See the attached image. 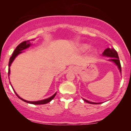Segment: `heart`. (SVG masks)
Wrapping results in <instances>:
<instances>
[{"label":"heart","mask_w":131,"mask_h":131,"mask_svg":"<svg viewBox=\"0 0 131 131\" xmlns=\"http://www.w3.org/2000/svg\"><path fill=\"white\" fill-rule=\"evenodd\" d=\"M88 48V46L87 45H83L82 46H81V49H82V50H85V49H86L87 48Z\"/></svg>","instance_id":"obj_1"}]
</instances>
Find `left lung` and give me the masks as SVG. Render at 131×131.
<instances>
[{"label":"left lung","instance_id":"1","mask_svg":"<svg viewBox=\"0 0 131 131\" xmlns=\"http://www.w3.org/2000/svg\"><path fill=\"white\" fill-rule=\"evenodd\" d=\"M103 55L104 56H106V57H112V58L110 59V61H112L114 62L116 65L117 66L118 68H119L120 71H122L121 70V62H120V60L119 58V56H118L117 52V51H116L115 49H113V48H107L106 49H105V51H104V52L103 53ZM83 100L87 103H88L89 104H100V103H93V102H90L89 101H88L86 100L83 99Z\"/></svg>","mask_w":131,"mask_h":131}]
</instances>
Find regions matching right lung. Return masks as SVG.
I'll return each instance as SVG.
<instances>
[{
	"instance_id": "obj_1",
	"label": "right lung",
	"mask_w": 131,
	"mask_h": 131,
	"mask_svg": "<svg viewBox=\"0 0 131 131\" xmlns=\"http://www.w3.org/2000/svg\"><path fill=\"white\" fill-rule=\"evenodd\" d=\"M31 45V44H30V40H27V41H24V42H23L22 43H21L20 44L18 45L17 46V48H15V51H14L13 53H12V55L11 57H10V58L9 59V68H8V76H9L10 74V66L11 65L12 62H13V61L14 60V59L15 58V57L17 56L19 54V53H20L22 52L23 50H24L25 49H26V48H27L29 47V46ZM15 92V91H14ZM15 93L16 95H17L19 99H21V100H23V101H24L25 102H26V103H30V104H46L48 103H49L53 99V98L55 97V96L56 95V94L57 92L55 93L54 95H53L52 96H51V97L47 98V99H45V100H41V101H26V100H25L24 99H23V98H21V97H19V96L18 95L17 93Z\"/></svg>"
}]
</instances>
